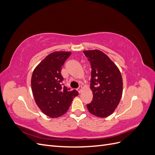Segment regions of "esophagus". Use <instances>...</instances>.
<instances>
[{"label": "esophagus", "mask_w": 155, "mask_h": 155, "mask_svg": "<svg viewBox=\"0 0 155 155\" xmlns=\"http://www.w3.org/2000/svg\"><path fill=\"white\" fill-rule=\"evenodd\" d=\"M77 90H78V92H79V93H81V92H82L83 88H82V87H79L77 89Z\"/></svg>", "instance_id": "1"}]
</instances>
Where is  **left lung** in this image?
I'll return each instance as SVG.
<instances>
[{
    "label": "left lung",
    "instance_id": "left-lung-1",
    "mask_svg": "<svg viewBox=\"0 0 155 155\" xmlns=\"http://www.w3.org/2000/svg\"><path fill=\"white\" fill-rule=\"evenodd\" d=\"M83 53L91 65V89L93 99L87 105L88 111L100 118L113 113L123 92L121 72L114 62L99 50H85Z\"/></svg>",
    "mask_w": 155,
    "mask_h": 155
}]
</instances>
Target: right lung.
I'll use <instances>...</instances> for the list:
<instances>
[{
    "instance_id": "obj_1",
    "label": "right lung",
    "mask_w": 155,
    "mask_h": 155,
    "mask_svg": "<svg viewBox=\"0 0 155 155\" xmlns=\"http://www.w3.org/2000/svg\"><path fill=\"white\" fill-rule=\"evenodd\" d=\"M70 54V51H61L50 54L32 74L31 86L36 104L50 118H58L66 113L74 97L78 95L77 91H70L61 85V67Z\"/></svg>"
}]
</instances>
